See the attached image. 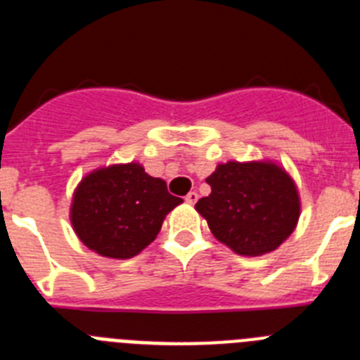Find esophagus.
Here are the masks:
<instances>
[{
    "label": "esophagus",
    "mask_w": 360,
    "mask_h": 360,
    "mask_svg": "<svg viewBox=\"0 0 360 360\" xmlns=\"http://www.w3.org/2000/svg\"><path fill=\"white\" fill-rule=\"evenodd\" d=\"M196 200H198V195H196L195 191H191L189 195L186 196V202L191 203V205H193V203H196Z\"/></svg>",
    "instance_id": "34e87169"
}]
</instances>
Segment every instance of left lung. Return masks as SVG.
<instances>
[{
	"mask_svg": "<svg viewBox=\"0 0 360 360\" xmlns=\"http://www.w3.org/2000/svg\"><path fill=\"white\" fill-rule=\"evenodd\" d=\"M211 195L195 209L207 219L212 236L240 256L276 250L295 231L301 198L283 165L274 160H229L207 176Z\"/></svg>",
	"mask_w": 360,
	"mask_h": 360,
	"instance_id": "1",
	"label": "left lung"
}]
</instances>
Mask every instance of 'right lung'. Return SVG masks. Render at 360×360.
Here are the masks:
<instances>
[{
  "instance_id": "1",
  "label": "right lung",
  "mask_w": 360,
  "mask_h": 360,
  "mask_svg": "<svg viewBox=\"0 0 360 360\" xmlns=\"http://www.w3.org/2000/svg\"><path fill=\"white\" fill-rule=\"evenodd\" d=\"M182 202L139 162L103 165L84 174L73 191L70 221L98 256L128 259L157 238L165 216Z\"/></svg>"
}]
</instances>
